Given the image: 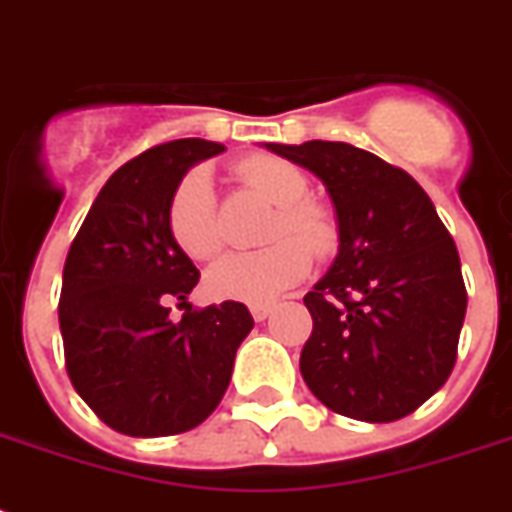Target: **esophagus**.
<instances>
[{
	"instance_id": "esophagus-1",
	"label": "esophagus",
	"mask_w": 512,
	"mask_h": 512,
	"mask_svg": "<svg viewBox=\"0 0 512 512\" xmlns=\"http://www.w3.org/2000/svg\"><path fill=\"white\" fill-rule=\"evenodd\" d=\"M249 311L255 321H265L273 313V305H249Z\"/></svg>"
}]
</instances>
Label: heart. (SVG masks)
Instances as JSON below:
<instances>
[{
	"label": "heart",
	"mask_w": 512,
	"mask_h": 512,
	"mask_svg": "<svg viewBox=\"0 0 512 512\" xmlns=\"http://www.w3.org/2000/svg\"><path fill=\"white\" fill-rule=\"evenodd\" d=\"M236 172L252 191L279 207L268 225V241L273 244L255 252L225 255L209 268L204 284L217 300L263 305L305 279V273L311 271V253L307 250L311 248L316 255L329 252L335 244V225L327 209L305 199L308 180L284 159L249 156ZM167 228L177 247L193 260H207L223 247L215 185L207 170H191L177 183L167 204ZM305 246L309 248L305 250Z\"/></svg>",
	"instance_id": "1"
}]
</instances>
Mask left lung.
Returning a JSON list of instances; mask_svg holds the SVG:
<instances>
[{
	"label": "left lung",
	"mask_w": 512,
	"mask_h": 512,
	"mask_svg": "<svg viewBox=\"0 0 512 512\" xmlns=\"http://www.w3.org/2000/svg\"><path fill=\"white\" fill-rule=\"evenodd\" d=\"M319 177L337 220V257L305 305V385L332 412L393 422L452 374L468 308L460 255L433 201L404 170L332 140L265 143Z\"/></svg>",
	"instance_id": "left-lung-1"
}]
</instances>
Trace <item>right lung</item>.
<instances>
[{"label": "right lung", "instance_id": "add662e5", "mask_svg": "<svg viewBox=\"0 0 512 512\" xmlns=\"http://www.w3.org/2000/svg\"><path fill=\"white\" fill-rule=\"evenodd\" d=\"M225 146L183 138L122 164L92 201L68 249L60 335L76 393L124 436H175L215 412L241 340L255 327L247 305L193 311L199 281L167 228L172 191L193 164ZM167 299L186 305L169 319Z\"/></svg>", "mask_w": 512, "mask_h": 512}]
</instances>
